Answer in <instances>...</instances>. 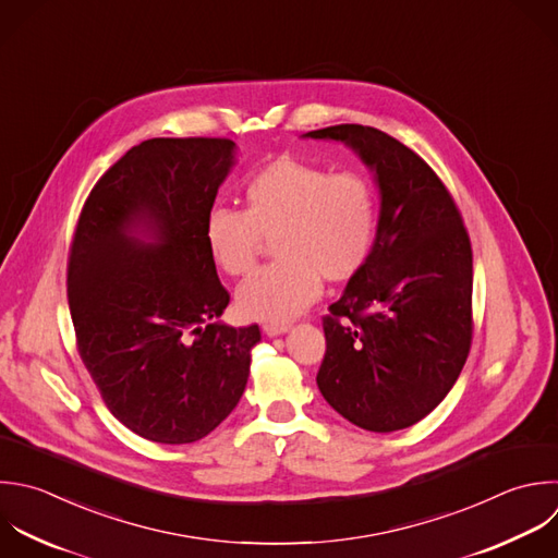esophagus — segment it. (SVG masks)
<instances>
[{
	"label": "esophagus",
	"instance_id": "obj_1",
	"mask_svg": "<svg viewBox=\"0 0 558 558\" xmlns=\"http://www.w3.org/2000/svg\"><path fill=\"white\" fill-rule=\"evenodd\" d=\"M290 329V325H286V323H268V325H264V333L266 336H270V338H275V336H281V333H286Z\"/></svg>",
	"mask_w": 558,
	"mask_h": 558
}]
</instances>
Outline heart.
I'll list each match as a JSON object with an SVG mask.
<instances>
[{
	"mask_svg": "<svg viewBox=\"0 0 558 558\" xmlns=\"http://www.w3.org/2000/svg\"><path fill=\"white\" fill-rule=\"evenodd\" d=\"M379 203L360 172H336L294 157H279L244 185V211L214 209L205 246L227 275H246L272 240L279 262L251 275L235 292L248 320L283 323L299 316L333 283L357 277L375 246Z\"/></svg>",
	"mask_w": 558,
	"mask_h": 558,
	"instance_id": "obj_1",
	"label": "heart"
}]
</instances>
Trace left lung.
<instances>
[{
    "label": "left lung",
    "instance_id": "obj_1",
    "mask_svg": "<svg viewBox=\"0 0 558 558\" xmlns=\"http://www.w3.org/2000/svg\"><path fill=\"white\" fill-rule=\"evenodd\" d=\"M349 146L379 187V225L364 270L323 318L316 384L368 432L427 416L471 349L473 255L460 211L436 172L395 137L360 124L305 133Z\"/></svg>",
    "mask_w": 558,
    "mask_h": 558
}]
</instances>
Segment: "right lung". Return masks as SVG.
Here are the masks:
<instances>
[{
    "label": "right lung",
    "mask_w": 558,
    "mask_h": 558,
    "mask_svg": "<svg viewBox=\"0 0 558 558\" xmlns=\"http://www.w3.org/2000/svg\"><path fill=\"white\" fill-rule=\"evenodd\" d=\"M233 166L231 140L142 142L96 183L70 248L78 353L111 414L155 442L214 432L262 340L257 325L216 320L229 292L203 231Z\"/></svg>",
    "instance_id": "1"
}]
</instances>
